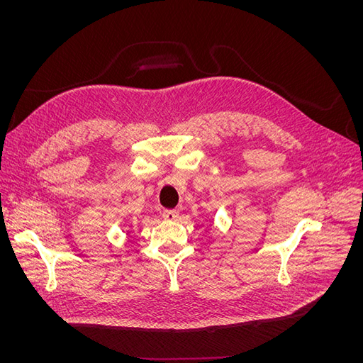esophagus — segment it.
<instances>
[{
	"instance_id": "1",
	"label": "esophagus",
	"mask_w": 363,
	"mask_h": 363,
	"mask_svg": "<svg viewBox=\"0 0 363 363\" xmlns=\"http://www.w3.org/2000/svg\"><path fill=\"white\" fill-rule=\"evenodd\" d=\"M162 216L164 219H168V221H175V219L179 218V212L177 211H163Z\"/></svg>"
}]
</instances>
